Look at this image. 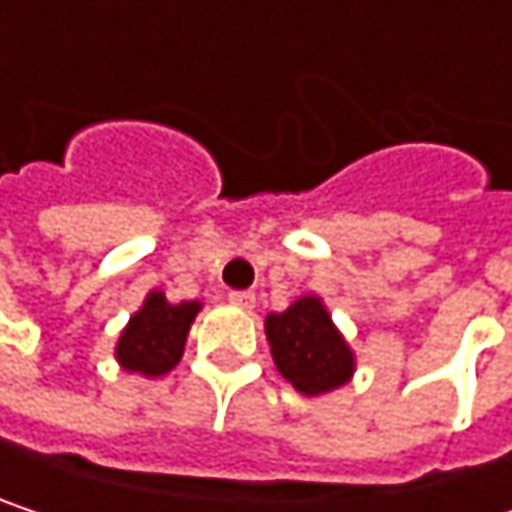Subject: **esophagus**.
Instances as JSON below:
<instances>
[{
	"mask_svg": "<svg viewBox=\"0 0 512 512\" xmlns=\"http://www.w3.org/2000/svg\"><path fill=\"white\" fill-rule=\"evenodd\" d=\"M228 302L237 305V308H243V311H252L255 308V293L252 290H231L228 293Z\"/></svg>",
	"mask_w": 512,
	"mask_h": 512,
	"instance_id": "34e87169",
	"label": "esophagus"
}]
</instances>
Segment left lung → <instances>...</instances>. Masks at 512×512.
<instances>
[{
	"mask_svg": "<svg viewBox=\"0 0 512 512\" xmlns=\"http://www.w3.org/2000/svg\"><path fill=\"white\" fill-rule=\"evenodd\" d=\"M266 338L278 373L302 394H326L353 376V353L314 296L269 314Z\"/></svg>",
	"mask_w": 512,
	"mask_h": 512,
	"instance_id": "obj_1",
	"label": "left lung"
}]
</instances>
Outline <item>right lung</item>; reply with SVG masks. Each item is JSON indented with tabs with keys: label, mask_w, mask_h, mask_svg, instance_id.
I'll use <instances>...</instances> for the list:
<instances>
[{
	"label": "right lung",
	"mask_w": 512,
	"mask_h": 512,
	"mask_svg": "<svg viewBox=\"0 0 512 512\" xmlns=\"http://www.w3.org/2000/svg\"><path fill=\"white\" fill-rule=\"evenodd\" d=\"M198 302L171 305L162 293H151L139 314H133L130 326L118 341V361L127 370L159 376L171 370L186 344V332L198 314Z\"/></svg>",
	"instance_id": "right-lung-1"
}]
</instances>
